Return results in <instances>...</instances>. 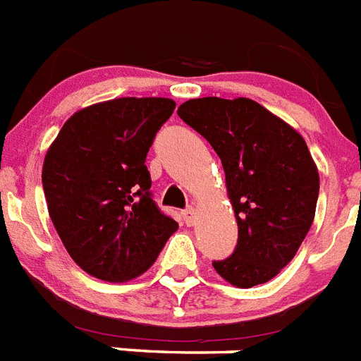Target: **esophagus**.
<instances>
[{"label": "esophagus", "mask_w": 361, "mask_h": 361, "mask_svg": "<svg viewBox=\"0 0 361 361\" xmlns=\"http://www.w3.org/2000/svg\"><path fill=\"white\" fill-rule=\"evenodd\" d=\"M181 214H183V220H185L187 226H192V224H195V220H196V209L195 207H187Z\"/></svg>", "instance_id": "esophagus-1"}]
</instances>
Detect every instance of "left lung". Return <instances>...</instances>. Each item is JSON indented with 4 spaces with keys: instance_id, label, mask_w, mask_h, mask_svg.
Instances as JSON below:
<instances>
[{
    "instance_id": "left-lung-1",
    "label": "left lung",
    "mask_w": 361,
    "mask_h": 361,
    "mask_svg": "<svg viewBox=\"0 0 361 361\" xmlns=\"http://www.w3.org/2000/svg\"><path fill=\"white\" fill-rule=\"evenodd\" d=\"M178 115L222 161L238 224L233 255L213 260L227 283L251 288L295 257L316 214L319 174L305 139L251 99H192Z\"/></svg>"
}]
</instances>
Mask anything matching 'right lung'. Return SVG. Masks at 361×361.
I'll return each instance as SVG.
<instances>
[{"instance_id": "obj_1", "label": "right lung", "mask_w": 361, "mask_h": 361, "mask_svg": "<svg viewBox=\"0 0 361 361\" xmlns=\"http://www.w3.org/2000/svg\"><path fill=\"white\" fill-rule=\"evenodd\" d=\"M176 108L124 97L77 111L47 150L42 172L49 216L84 271L123 283L147 271L178 222L157 207L148 148Z\"/></svg>"}]
</instances>
